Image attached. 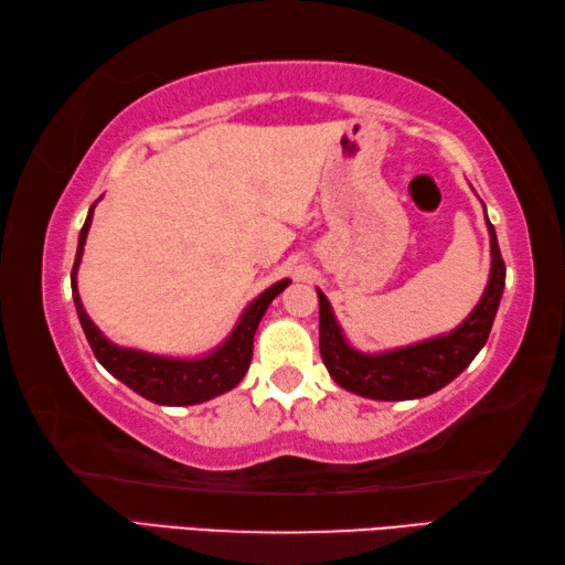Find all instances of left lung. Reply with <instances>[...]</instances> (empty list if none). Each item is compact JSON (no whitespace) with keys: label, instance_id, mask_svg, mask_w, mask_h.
<instances>
[{"label":"left lung","instance_id":"left-lung-1","mask_svg":"<svg viewBox=\"0 0 565 565\" xmlns=\"http://www.w3.org/2000/svg\"><path fill=\"white\" fill-rule=\"evenodd\" d=\"M491 236V274L481 301L468 313L461 327L451 333L434 337L404 349L384 353H361L343 337L331 303L319 289V349L323 366L329 369L331 379L351 394L376 398V401H408L424 398L461 374L476 359V353L489 341L495 311H499L505 264L501 259L499 238L493 224L486 216Z\"/></svg>","mask_w":565,"mask_h":565}]
</instances>
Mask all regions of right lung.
Returning <instances> with one entry per match:
<instances>
[{
  "mask_svg": "<svg viewBox=\"0 0 565 565\" xmlns=\"http://www.w3.org/2000/svg\"><path fill=\"white\" fill-rule=\"evenodd\" d=\"M92 204L87 222H84L79 232V246H76V259L72 269V299L76 306V317L87 341L94 351V356L109 371L111 376H117L121 384H127L131 391H137L139 396H145L154 404L161 406H191V404H204V401L222 396L226 391H232L238 381L244 379L252 363L254 353V333L259 329V321L269 309V303L279 296L291 281H276L264 294L246 306V311L238 319L236 329L232 331L222 347L206 353L202 359H171V356H157V353L137 351V349H124L111 343L104 333L94 327V321L84 311L79 291H76V269L82 264L84 242H87L92 216Z\"/></svg>",
  "mask_w": 565,
  "mask_h": 565,
  "instance_id": "add662e5",
  "label": "right lung"
}]
</instances>
